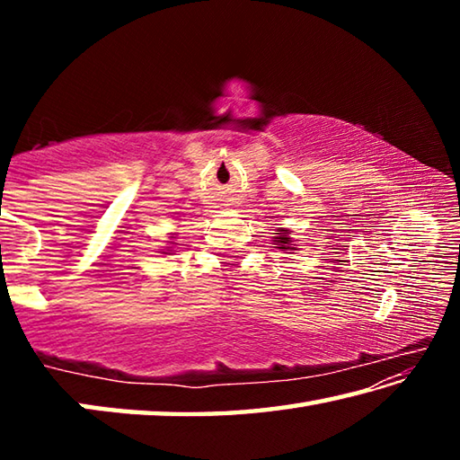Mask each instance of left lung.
<instances>
[{
  "label": "left lung",
  "mask_w": 460,
  "mask_h": 460,
  "mask_svg": "<svg viewBox=\"0 0 460 460\" xmlns=\"http://www.w3.org/2000/svg\"><path fill=\"white\" fill-rule=\"evenodd\" d=\"M292 231L290 229H282L279 227L276 237H274V245H278V249H282V252H294L296 247H292Z\"/></svg>",
  "instance_id": "left-lung-1"
}]
</instances>
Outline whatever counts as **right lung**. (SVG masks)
Returning a JSON list of instances; mask_svg holds the SVG:
<instances>
[{
    "label": "right lung",
    "instance_id": "right-lung-1",
    "mask_svg": "<svg viewBox=\"0 0 460 460\" xmlns=\"http://www.w3.org/2000/svg\"><path fill=\"white\" fill-rule=\"evenodd\" d=\"M164 253H166V252H164Z\"/></svg>",
    "mask_w": 460,
    "mask_h": 460
}]
</instances>
